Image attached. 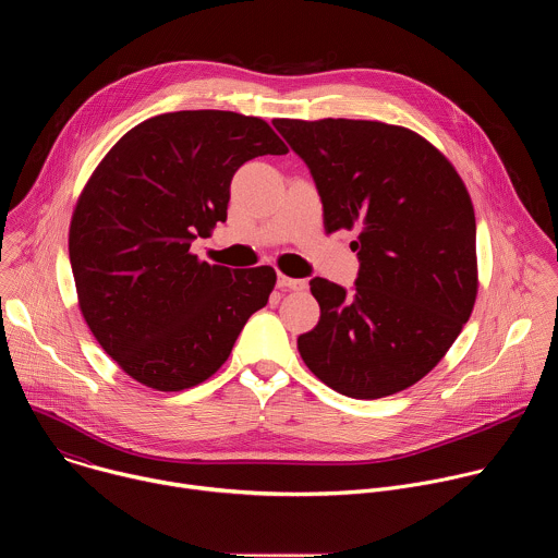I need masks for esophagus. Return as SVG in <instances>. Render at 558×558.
<instances>
[{
	"label": "esophagus",
	"mask_w": 558,
	"mask_h": 558,
	"mask_svg": "<svg viewBox=\"0 0 558 558\" xmlns=\"http://www.w3.org/2000/svg\"><path fill=\"white\" fill-rule=\"evenodd\" d=\"M306 287V280L300 278H289L284 274L278 276V289H291V291H302Z\"/></svg>",
	"instance_id": "1"
}]
</instances>
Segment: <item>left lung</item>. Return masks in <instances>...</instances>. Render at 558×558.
Segmentation results:
<instances>
[{
    "instance_id": "left-lung-1",
    "label": "left lung",
    "mask_w": 558,
    "mask_h": 558,
    "mask_svg": "<svg viewBox=\"0 0 558 558\" xmlns=\"http://www.w3.org/2000/svg\"><path fill=\"white\" fill-rule=\"evenodd\" d=\"M306 163L325 229L357 227L353 293L313 278L320 323L298 338L308 371L353 400L420 381L452 347L476 298V225L448 158L409 128L276 119Z\"/></svg>"
}]
</instances>
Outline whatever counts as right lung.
Instances as JSON below:
<instances>
[{"mask_svg": "<svg viewBox=\"0 0 558 558\" xmlns=\"http://www.w3.org/2000/svg\"><path fill=\"white\" fill-rule=\"evenodd\" d=\"M287 151L258 117L181 110L132 128L93 172L68 235L78 308L143 386L172 392L205 381L267 304L271 267L209 265L190 247L227 220L238 168Z\"/></svg>", "mask_w": 558, "mask_h": 558, "instance_id": "obj_1", "label": "right lung"}]
</instances>
